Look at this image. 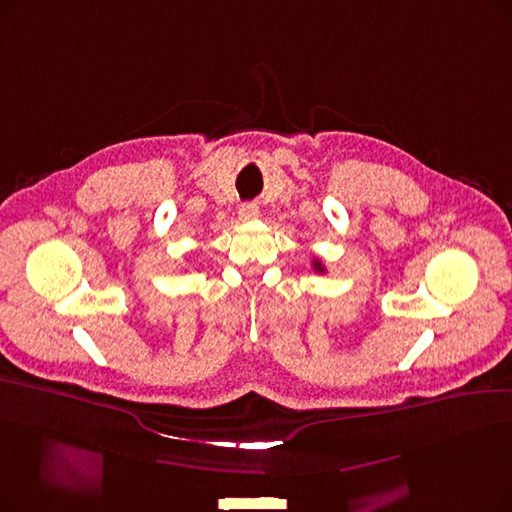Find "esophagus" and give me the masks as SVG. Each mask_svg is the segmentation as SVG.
Segmentation results:
<instances>
[{
  "instance_id": "1",
  "label": "esophagus",
  "mask_w": 512,
  "mask_h": 512,
  "mask_svg": "<svg viewBox=\"0 0 512 512\" xmlns=\"http://www.w3.org/2000/svg\"><path fill=\"white\" fill-rule=\"evenodd\" d=\"M257 215H259V207H257L255 203H245V205L238 207V218H240L242 222L257 220Z\"/></svg>"
}]
</instances>
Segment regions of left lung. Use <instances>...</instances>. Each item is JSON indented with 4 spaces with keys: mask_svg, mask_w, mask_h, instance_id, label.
Segmentation results:
<instances>
[{
    "mask_svg": "<svg viewBox=\"0 0 512 512\" xmlns=\"http://www.w3.org/2000/svg\"><path fill=\"white\" fill-rule=\"evenodd\" d=\"M313 270H315L317 274H324L326 267H324V263H321L319 259H313Z\"/></svg>",
    "mask_w": 512,
    "mask_h": 512,
    "instance_id": "8db88e82",
    "label": "left lung"
}]
</instances>
